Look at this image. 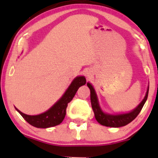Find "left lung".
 <instances>
[{"mask_svg": "<svg viewBox=\"0 0 158 158\" xmlns=\"http://www.w3.org/2000/svg\"><path fill=\"white\" fill-rule=\"evenodd\" d=\"M87 85L90 89V99H91V105H92V110L95 114V119L97 122L102 125H104L106 127H111V128H118V127L125 126L128 125L131 122L134 120L140 111L142 109L144 103L148 98V91H149V87L148 88V91L146 92V95L143 101L139 104V106L134 109L133 111L129 113H125V114H106L102 111L98 105V98H97L96 94H95V89H93L92 85L90 83H87Z\"/></svg>", "mask_w": 158, "mask_h": 158, "instance_id": "left-lung-1", "label": "left lung"}]
</instances>
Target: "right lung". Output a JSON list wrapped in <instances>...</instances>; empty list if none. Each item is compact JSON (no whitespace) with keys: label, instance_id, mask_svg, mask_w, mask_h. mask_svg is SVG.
<instances>
[{"label":"right lung","instance_id":"1","mask_svg":"<svg viewBox=\"0 0 158 158\" xmlns=\"http://www.w3.org/2000/svg\"><path fill=\"white\" fill-rule=\"evenodd\" d=\"M85 82H86V80L84 76L76 77L73 81L63 97L48 111L40 114L28 115L19 111L17 109H16L30 125L36 128H47L58 125L63 122L66 116V110L68 106V103L72 101L78 89L82 85H85Z\"/></svg>","mask_w":158,"mask_h":158}]
</instances>
